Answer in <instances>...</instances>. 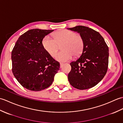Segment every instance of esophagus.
Here are the masks:
<instances>
[{
    "instance_id": "esophagus-1",
    "label": "esophagus",
    "mask_w": 123,
    "mask_h": 123,
    "mask_svg": "<svg viewBox=\"0 0 123 123\" xmlns=\"http://www.w3.org/2000/svg\"><path fill=\"white\" fill-rule=\"evenodd\" d=\"M60 67L62 68V66H63V63H60Z\"/></svg>"
}]
</instances>
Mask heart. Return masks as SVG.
I'll list each match as a JSON object with an SVG mask.
<instances>
[{
  "label": "heart",
  "instance_id": "1",
  "mask_svg": "<svg viewBox=\"0 0 123 123\" xmlns=\"http://www.w3.org/2000/svg\"><path fill=\"white\" fill-rule=\"evenodd\" d=\"M53 38L46 35L42 41V44L45 51L49 55L54 56L59 46L62 51L56 54L55 59L60 62H66L71 60L73 56L76 57L82 54L84 49V40L82 36L74 31L63 30L53 34Z\"/></svg>",
  "mask_w": 123,
  "mask_h": 123
}]
</instances>
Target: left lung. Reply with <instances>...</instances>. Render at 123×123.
I'll return each instance as SVG.
<instances>
[{"mask_svg": "<svg viewBox=\"0 0 123 123\" xmlns=\"http://www.w3.org/2000/svg\"><path fill=\"white\" fill-rule=\"evenodd\" d=\"M68 30L80 33L84 40V49L80 57L70 63L69 81L74 88L85 90L97 85L106 74L109 49L99 32L84 26Z\"/></svg>", "mask_w": 123, "mask_h": 123, "instance_id": "left-lung-1", "label": "left lung"}]
</instances>
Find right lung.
I'll return each instance as SVG.
<instances>
[{
    "label": "right lung",
    "mask_w": 123,
    "mask_h": 123,
    "mask_svg": "<svg viewBox=\"0 0 123 123\" xmlns=\"http://www.w3.org/2000/svg\"><path fill=\"white\" fill-rule=\"evenodd\" d=\"M54 30H30L18 38L12 52L13 74L23 87L41 91L50 86L60 69L43 48L42 41Z\"/></svg>",
    "instance_id": "obj_1"
}]
</instances>
